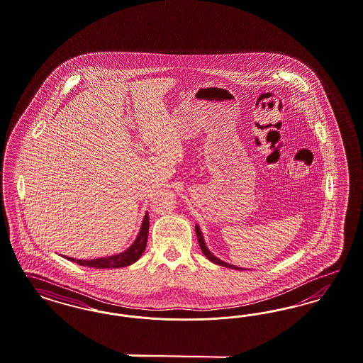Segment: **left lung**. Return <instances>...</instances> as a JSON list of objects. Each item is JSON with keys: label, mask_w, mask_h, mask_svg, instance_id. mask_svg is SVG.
Segmentation results:
<instances>
[{"label": "left lung", "mask_w": 363, "mask_h": 363, "mask_svg": "<svg viewBox=\"0 0 363 363\" xmlns=\"http://www.w3.org/2000/svg\"><path fill=\"white\" fill-rule=\"evenodd\" d=\"M195 230H196V235H198V241H199V246H201V252H203V255H206L210 261H213V262L218 264V265H220V267H226V268L242 270L241 268H237V267H234V265L226 264V262H223L222 259H219V258H216L215 255H213V253L207 249V246H206V243H204V240H203V235H201V228H199V226H195Z\"/></svg>", "instance_id": "8db88e82"}]
</instances>
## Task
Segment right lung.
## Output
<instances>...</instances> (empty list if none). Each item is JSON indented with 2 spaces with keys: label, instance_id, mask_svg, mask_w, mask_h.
I'll return each instance as SVG.
<instances>
[{
  "label": "right lung",
  "instance_id": "obj_1",
  "mask_svg": "<svg viewBox=\"0 0 363 363\" xmlns=\"http://www.w3.org/2000/svg\"><path fill=\"white\" fill-rule=\"evenodd\" d=\"M148 231H149V216L148 213L145 214V218L143 220V225L140 228L138 237L135 238L133 245L125 250L123 253H120L117 255H111V257H105V258H96V259H75V258H69L67 259L77 262L82 267H90V268L95 269H111V268H122V267H128L130 264L135 262L141 255L145 250L147 246V241H148Z\"/></svg>",
  "mask_w": 363,
  "mask_h": 363
}]
</instances>
